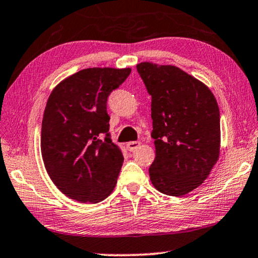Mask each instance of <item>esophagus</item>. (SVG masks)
<instances>
[{"label": "esophagus", "mask_w": 258, "mask_h": 258, "mask_svg": "<svg viewBox=\"0 0 258 258\" xmlns=\"http://www.w3.org/2000/svg\"><path fill=\"white\" fill-rule=\"evenodd\" d=\"M139 146H140V142H130V143H127V149H128V151H131V152H133V151L138 149Z\"/></svg>", "instance_id": "1"}]
</instances>
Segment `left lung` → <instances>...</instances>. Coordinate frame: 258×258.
<instances>
[{
    "mask_svg": "<svg viewBox=\"0 0 258 258\" xmlns=\"http://www.w3.org/2000/svg\"><path fill=\"white\" fill-rule=\"evenodd\" d=\"M152 97L156 159L150 179L161 194L184 196L198 187L219 156V108L211 91L176 66L137 64Z\"/></svg>",
    "mask_w": 258,
    "mask_h": 258,
    "instance_id": "8db88e82",
    "label": "left lung"
}]
</instances>
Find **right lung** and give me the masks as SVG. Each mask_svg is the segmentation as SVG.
<instances>
[{"label":"right lung","mask_w":258,"mask_h":258,"mask_svg":"<svg viewBox=\"0 0 258 258\" xmlns=\"http://www.w3.org/2000/svg\"><path fill=\"white\" fill-rule=\"evenodd\" d=\"M131 68H87L51 92L41 127V153L50 179L72 199L97 203L113 191L121 149L109 133L107 99Z\"/></svg>","instance_id":"obj_1"}]
</instances>
